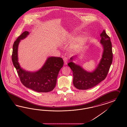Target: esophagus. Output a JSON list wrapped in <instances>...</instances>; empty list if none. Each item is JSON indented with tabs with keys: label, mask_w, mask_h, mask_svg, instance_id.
<instances>
[{
	"label": "esophagus",
	"mask_w": 127,
	"mask_h": 127,
	"mask_svg": "<svg viewBox=\"0 0 127 127\" xmlns=\"http://www.w3.org/2000/svg\"><path fill=\"white\" fill-rule=\"evenodd\" d=\"M63 60H64V63H65V65H66L67 62H68V58L67 57H64L63 58Z\"/></svg>",
	"instance_id": "34e87169"
}]
</instances>
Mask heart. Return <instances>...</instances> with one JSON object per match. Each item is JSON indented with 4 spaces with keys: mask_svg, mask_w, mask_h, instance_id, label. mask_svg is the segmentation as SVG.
<instances>
[{
    "mask_svg": "<svg viewBox=\"0 0 127 127\" xmlns=\"http://www.w3.org/2000/svg\"><path fill=\"white\" fill-rule=\"evenodd\" d=\"M75 34L74 33H70L68 35V38L69 39H71L73 38L74 35ZM87 41V38L84 36H81L79 37L77 40L73 43V46L75 48H79L81 46H82Z\"/></svg>",
    "mask_w": 127,
    "mask_h": 127,
    "instance_id": "1",
    "label": "heart"
}]
</instances>
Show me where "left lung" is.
Masks as SVG:
<instances>
[{
	"label": "left lung",
	"mask_w": 127,
	"mask_h": 127,
	"mask_svg": "<svg viewBox=\"0 0 127 127\" xmlns=\"http://www.w3.org/2000/svg\"><path fill=\"white\" fill-rule=\"evenodd\" d=\"M100 36V43L103 47V52L100 63L94 71H86L81 66L74 63L72 62L73 57L71 58V62L67 64L73 72V85L78 89L86 90L93 88L107 76L113 60L112 43L110 37L104 30Z\"/></svg>",
	"instance_id": "8db88e82"
}]
</instances>
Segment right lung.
Segmentation results:
<instances>
[{
  "mask_svg": "<svg viewBox=\"0 0 127 127\" xmlns=\"http://www.w3.org/2000/svg\"><path fill=\"white\" fill-rule=\"evenodd\" d=\"M29 34L28 31L23 32L14 42L12 55L13 64L24 86L37 92H49L56 86L58 73L64 64L63 60L61 57H49L42 68L35 72H28L21 68L18 62V46L20 40Z\"/></svg>",
  "mask_w": 127,
  "mask_h": 127,
  "instance_id": "1",
  "label": "right lung"
}]
</instances>
